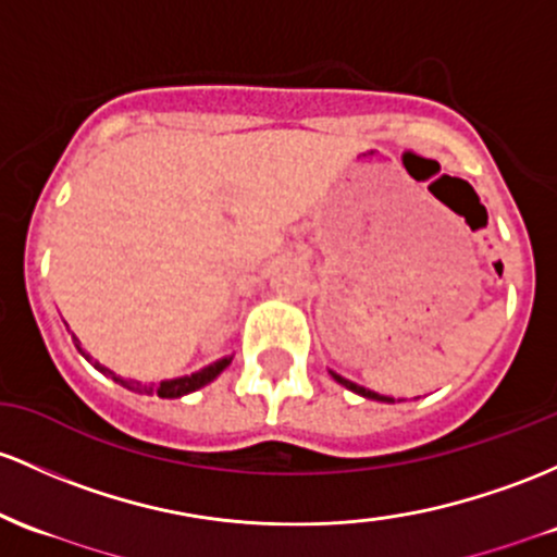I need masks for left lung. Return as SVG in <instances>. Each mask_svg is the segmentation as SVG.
Returning <instances> with one entry per match:
<instances>
[{"instance_id": "left-lung-1", "label": "left lung", "mask_w": 557, "mask_h": 557, "mask_svg": "<svg viewBox=\"0 0 557 557\" xmlns=\"http://www.w3.org/2000/svg\"><path fill=\"white\" fill-rule=\"evenodd\" d=\"M330 375H333V381H338L341 386H346L348 391H354V394L364 396V399H372V401H386V405H394V399H391V396H381V394H375V391H370V388L359 386V383H351V381H346V377H344V375H338V372H333V370H330Z\"/></svg>"}]
</instances>
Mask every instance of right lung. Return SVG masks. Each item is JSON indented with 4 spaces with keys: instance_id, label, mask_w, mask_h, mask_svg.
<instances>
[{
    "instance_id": "right-lung-1",
    "label": "right lung",
    "mask_w": 557,
    "mask_h": 557,
    "mask_svg": "<svg viewBox=\"0 0 557 557\" xmlns=\"http://www.w3.org/2000/svg\"><path fill=\"white\" fill-rule=\"evenodd\" d=\"M76 348L84 354V348H82V344H78V338H76ZM84 357L89 359V354H84ZM230 362H232V357H222V359H216V362H213V364H209V368L193 372V375L171 377V381H161V383H158V386H156V383H137V381H129V377L115 375L113 370H108L106 364H100V362H97V359H95V368L100 370L102 375L113 377V381L121 383V386H124V388L137 391V394H158V396H161V399H180V396L193 394V391L209 386L211 381H216V377L230 368Z\"/></svg>"
}]
</instances>
